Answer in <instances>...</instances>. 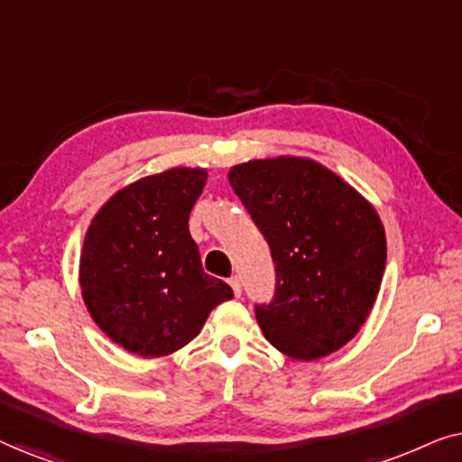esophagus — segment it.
Returning a JSON list of instances; mask_svg holds the SVG:
<instances>
[{
    "label": "esophagus",
    "instance_id": "obj_1",
    "mask_svg": "<svg viewBox=\"0 0 462 462\" xmlns=\"http://www.w3.org/2000/svg\"><path fill=\"white\" fill-rule=\"evenodd\" d=\"M229 283H231V288H233V294L242 296V282H239V277H237V275L231 277Z\"/></svg>",
    "mask_w": 462,
    "mask_h": 462
}]
</instances>
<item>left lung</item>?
Segmentation results:
<instances>
[{"label": "left lung", "instance_id": "8db88e82", "mask_svg": "<svg viewBox=\"0 0 462 462\" xmlns=\"http://www.w3.org/2000/svg\"><path fill=\"white\" fill-rule=\"evenodd\" d=\"M229 182L275 263L273 300L256 305L264 338L300 362L338 351L368 319L381 290L387 237L376 210L307 157L239 163Z\"/></svg>", "mask_w": 462, "mask_h": 462}]
</instances>
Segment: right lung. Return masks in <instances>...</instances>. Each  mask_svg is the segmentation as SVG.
Returning <instances> with one entry per match:
<instances>
[{"label": "right lung", "instance_id": "1", "mask_svg": "<svg viewBox=\"0 0 462 462\" xmlns=\"http://www.w3.org/2000/svg\"><path fill=\"white\" fill-rule=\"evenodd\" d=\"M204 168H170L119 189L86 231L81 296L113 343L163 357L198 337L208 315L233 299L204 273L189 214L204 191Z\"/></svg>", "mask_w": 462, "mask_h": 462}]
</instances>
